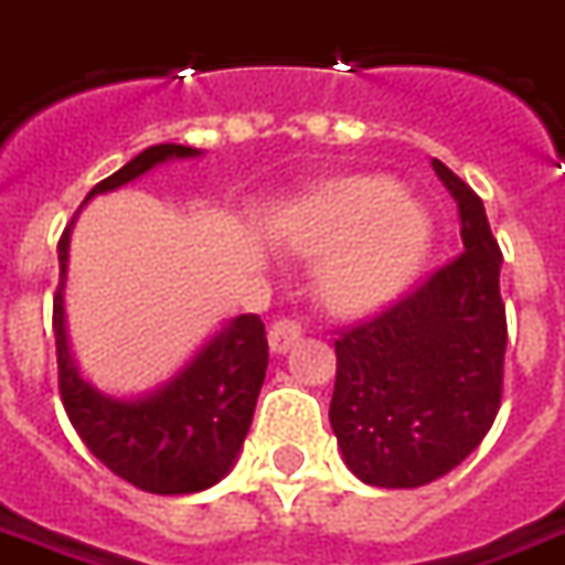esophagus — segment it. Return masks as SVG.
Returning a JSON list of instances; mask_svg holds the SVG:
<instances>
[{
    "label": "esophagus",
    "mask_w": 565,
    "mask_h": 565,
    "mask_svg": "<svg viewBox=\"0 0 565 565\" xmlns=\"http://www.w3.org/2000/svg\"><path fill=\"white\" fill-rule=\"evenodd\" d=\"M299 339H302V323L296 318H278L269 327V344L275 354L290 351Z\"/></svg>",
    "instance_id": "obj_1"
}]
</instances>
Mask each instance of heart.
<instances>
[{
	"mask_svg": "<svg viewBox=\"0 0 565 565\" xmlns=\"http://www.w3.org/2000/svg\"><path fill=\"white\" fill-rule=\"evenodd\" d=\"M433 238V223L420 202L403 196L391 178H351L320 193L290 245L299 254H330L320 290L335 308H366L396 294Z\"/></svg>",
	"mask_w": 565,
	"mask_h": 565,
	"instance_id": "b5f03b06",
	"label": "heart"
}]
</instances>
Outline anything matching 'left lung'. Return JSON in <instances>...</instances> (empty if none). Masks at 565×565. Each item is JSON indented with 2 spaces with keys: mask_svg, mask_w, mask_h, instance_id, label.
I'll list each match as a JSON object with an SVG mask.
<instances>
[{
  "mask_svg": "<svg viewBox=\"0 0 565 565\" xmlns=\"http://www.w3.org/2000/svg\"><path fill=\"white\" fill-rule=\"evenodd\" d=\"M462 250L372 318L335 332L330 424L351 472L372 487H420L472 454L497 420L505 302L484 202L445 162Z\"/></svg>",
  "mask_w": 565,
  "mask_h": 565,
  "instance_id": "1",
  "label": "left lung"
}]
</instances>
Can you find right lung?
<instances>
[{"mask_svg": "<svg viewBox=\"0 0 565 565\" xmlns=\"http://www.w3.org/2000/svg\"><path fill=\"white\" fill-rule=\"evenodd\" d=\"M196 153L184 145H153L99 181L87 199L136 181L157 162ZM72 223L56 245L60 287L54 294V339L60 399L75 433L117 478L148 493L178 497L217 484L233 469L257 408L269 366L266 323L259 315L230 320L181 375L145 399H111L96 393L72 366L63 327V278Z\"/></svg>", "mask_w": 565, "mask_h": 565, "instance_id": "1", "label": "right lung"}]
</instances>
